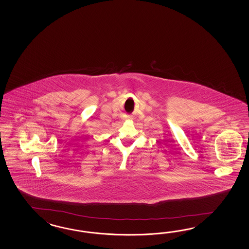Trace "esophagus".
<instances>
[{
	"mask_svg": "<svg viewBox=\"0 0 249 249\" xmlns=\"http://www.w3.org/2000/svg\"><path fill=\"white\" fill-rule=\"evenodd\" d=\"M124 119H129V118H127V117H125V118H124Z\"/></svg>",
	"mask_w": 249,
	"mask_h": 249,
	"instance_id": "34e87169",
	"label": "esophagus"
}]
</instances>
